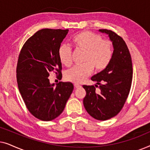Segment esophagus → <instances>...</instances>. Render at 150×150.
Segmentation results:
<instances>
[{"label": "esophagus", "mask_w": 150, "mask_h": 150, "mask_svg": "<svg viewBox=\"0 0 150 150\" xmlns=\"http://www.w3.org/2000/svg\"><path fill=\"white\" fill-rule=\"evenodd\" d=\"M74 85V87L75 88H79V87H81V85H79V84H77V83H75Z\"/></svg>", "instance_id": "1"}]
</instances>
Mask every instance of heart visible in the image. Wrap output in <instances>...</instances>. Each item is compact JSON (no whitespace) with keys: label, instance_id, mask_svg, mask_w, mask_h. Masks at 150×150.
<instances>
[{"label":"heart","instance_id":"heart-1","mask_svg":"<svg viewBox=\"0 0 150 150\" xmlns=\"http://www.w3.org/2000/svg\"><path fill=\"white\" fill-rule=\"evenodd\" d=\"M72 44L76 50L84 52L83 64L76 65L66 71L65 79L75 83H82L91 74L93 68L102 71L111 61L112 46L109 40H102L99 35L89 31H83L76 35L72 39ZM59 60L65 66L72 63L71 49L66 45H61L58 50Z\"/></svg>","mask_w":150,"mask_h":150}]
</instances>
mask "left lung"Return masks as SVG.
I'll list each match as a JSON object with an SVG mask.
<instances>
[{
	"instance_id": "obj_1",
	"label": "left lung",
	"mask_w": 150,
	"mask_h": 150,
	"mask_svg": "<svg viewBox=\"0 0 150 150\" xmlns=\"http://www.w3.org/2000/svg\"><path fill=\"white\" fill-rule=\"evenodd\" d=\"M99 31L108 35L114 50L108 66L91 77L100 91L96 92L93 85L83 86L86 91L83 104L92 117L104 121L117 115L126 102L132 84V64L127 45L120 36L110 30Z\"/></svg>"
}]
</instances>
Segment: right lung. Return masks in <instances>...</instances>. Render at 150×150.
<instances>
[{
	"mask_svg": "<svg viewBox=\"0 0 150 150\" xmlns=\"http://www.w3.org/2000/svg\"><path fill=\"white\" fill-rule=\"evenodd\" d=\"M69 30L44 28L25 42L18 57L17 83L28 110L42 121L60 115L74 89L70 82L50 84L54 72L62 77L58 50Z\"/></svg>",
	"mask_w": 150,
	"mask_h": 150,
	"instance_id": "add662e5",
	"label": "right lung"
}]
</instances>
